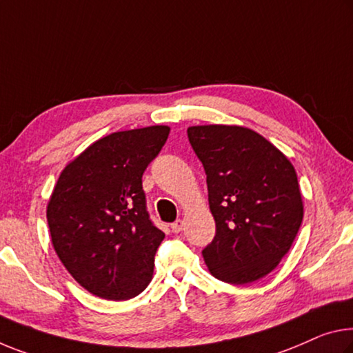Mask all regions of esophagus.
I'll return each instance as SVG.
<instances>
[{
	"label": "esophagus",
	"mask_w": 353,
	"mask_h": 353,
	"mask_svg": "<svg viewBox=\"0 0 353 353\" xmlns=\"http://www.w3.org/2000/svg\"><path fill=\"white\" fill-rule=\"evenodd\" d=\"M182 228H183V221L182 220H176L174 223H172L171 225V229H172V232H181L182 231Z\"/></svg>",
	"instance_id": "1"
}]
</instances>
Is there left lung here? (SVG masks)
Listing matches in <instances>:
<instances>
[{
	"mask_svg": "<svg viewBox=\"0 0 353 353\" xmlns=\"http://www.w3.org/2000/svg\"><path fill=\"white\" fill-rule=\"evenodd\" d=\"M187 135L204 166L216 226L203 250L209 272L231 284L268 275L292 247L303 220L292 163L245 127L196 125Z\"/></svg>",
	"mask_w": 353,
	"mask_h": 353,
	"instance_id": "1",
	"label": "left lung"
}]
</instances>
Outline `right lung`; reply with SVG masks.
Instances as JSON below:
<instances>
[{
    "instance_id": "obj_1",
    "label": "right lung",
    "mask_w": 353,
    "mask_h": 353,
    "mask_svg": "<svg viewBox=\"0 0 353 353\" xmlns=\"http://www.w3.org/2000/svg\"><path fill=\"white\" fill-rule=\"evenodd\" d=\"M170 127L116 132L64 168L47 205L53 248L80 286L105 300H128L152 279L165 234L150 221L146 171Z\"/></svg>"
}]
</instances>
